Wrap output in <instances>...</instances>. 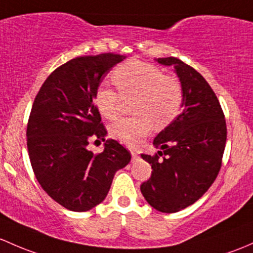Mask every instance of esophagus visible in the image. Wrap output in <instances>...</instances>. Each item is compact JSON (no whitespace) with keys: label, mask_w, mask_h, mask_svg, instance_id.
I'll return each instance as SVG.
<instances>
[{"label":"esophagus","mask_w":253,"mask_h":253,"mask_svg":"<svg viewBox=\"0 0 253 253\" xmlns=\"http://www.w3.org/2000/svg\"><path fill=\"white\" fill-rule=\"evenodd\" d=\"M131 155H132V161H135L138 159V154L135 153L134 150H131Z\"/></svg>","instance_id":"esophagus-1"}]
</instances>
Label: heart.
<instances>
[{
	"label": "heart",
	"mask_w": 253,
	"mask_h": 253,
	"mask_svg": "<svg viewBox=\"0 0 253 253\" xmlns=\"http://www.w3.org/2000/svg\"><path fill=\"white\" fill-rule=\"evenodd\" d=\"M111 78L120 94L102 86L95 91L93 102L103 118L114 120L120 114L121 97L125 100L134 99L132 111L135 116L119 120L109 131L111 138L121 144L134 147L150 133L154 122L158 127H165L179 114L182 87L156 66L128 60L118 66Z\"/></svg>",
	"instance_id": "heart-1"
}]
</instances>
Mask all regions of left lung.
<instances>
[{"mask_svg": "<svg viewBox=\"0 0 253 253\" xmlns=\"http://www.w3.org/2000/svg\"><path fill=\"white\" fill-rule=\"evenodd\" d=\"M155 60L173 66L182 87L183 110L154 139L158 154H140L153 169L140 191L151 207L174 213L198 201L216 179L227 126L216 94L195 69L174 57Z\"/></svg>", "mask_w": 253, "mask_h": 253, "instance_id": "1", "label": "left lung"}]
</instances>
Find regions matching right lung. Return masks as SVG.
<instances>
[{
  "label": "right lung",
  "instance_id": "1",
  "mask_svg": "<svg viewBox=\"0 0 253 253\" xmlns=\"http://www.w3.org/2000/svg\"><path fill=\"white\" fill-rule=\"evenodd\" d=\"M126 55L103 53L79 57L55 69L37 93L26 129L28 151L42 189L65 209L84 212L108 195L116 171L131 154L106 129L93 103L100 82ZM92 139L105 150L86 149Z\"/></svg>",
  "mask_w": 253,
  "mask_h": 253
}]
</instances>
